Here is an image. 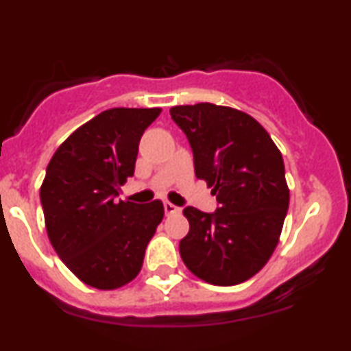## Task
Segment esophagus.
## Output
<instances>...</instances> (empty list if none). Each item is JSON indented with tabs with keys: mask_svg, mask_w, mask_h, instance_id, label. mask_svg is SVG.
Here are the masks:
<instances>
[{
	"mask_svg": "<svg viewBox=\"0 0 351 351\" xmlns=\"http://www.w3.org/2000/svg\"><path fill=\"white\" fill-rule=\"evenodd\" d=\"M163 206H165V213H167V215H175V213L181 211L178 206H175V204L170 203V201H165Z\"/></svg>",
	"mask_w": 351,
	"mask_h": 351,
	"instance_id": "esophagus-1",
	"label": "esophagus"
}]
</instances>
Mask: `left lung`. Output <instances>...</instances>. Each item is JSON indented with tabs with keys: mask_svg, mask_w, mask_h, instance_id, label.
<instances>
[{
	"mask_svg": "<svg viewBox=\"0 0 351 351\" xmlns=\"http://www.w3.org/2000/svg\"><path fill=\"white\" fill-rule=\"evenodd\" d=\"M170 114L191 145L196 178L219 204L215 213L183 209L189 232L180 241L181 259L208 284H241L279 243L289 209L282 153L263 125L236 108L204 102Z\"/></svg>",
	"mask_w": 351,
	"mask_h": 351,
	"instance_id": "obj_1",
	"label": "left lung"
}]
</instances>
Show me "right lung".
Masks as SVG:
<instances>
[{"label": "right lung", "instance_id": "right-lung-1", "mask_svg": "<svg viewBox=\"0 0 351 351\" xmlns=\"http://www.w3.org/2000/svg\"><path fill=\"white\" fill-rule=\"evenodd\" d=\"M162 108H108L52 155L41 186L49 241L84 284L114 291L138 276L145 249L165 216L160 199L117 201L134 176L138 143Z\"/></svg>", "mask_w": 351, "mask_h": 351}]
</instances>
